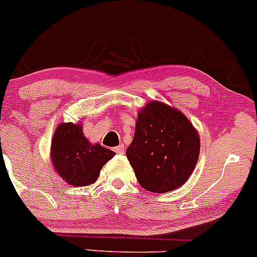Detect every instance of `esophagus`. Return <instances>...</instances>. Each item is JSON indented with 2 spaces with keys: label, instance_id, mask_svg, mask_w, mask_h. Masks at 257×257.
I'll return each instance as SVG.
<instances>
[{
  "label": "esophagus",
  "instance_id": "esophagus-1",
  "mask_svg": "<svg viewBox=\"0 0 257 257\" xmlns=\"http://www.w3.org/2000/svg\"><path fill=\"white\" fill-rule=\"evenodd\" d=\"M115 152L118 153V155H123V153H125V147H123V145L115 147Z\"/></svg>",
  "mask_w": 257,
  "mask_h": 257
}]
</instances>
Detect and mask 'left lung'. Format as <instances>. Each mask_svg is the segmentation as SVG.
Here are the masks:
<instances>
[{"instance_id":"obj_1","label":"left lung","mask_w":257,"mask_h":257,"mask_svg":"<svg viewBox=\"0 0 257 257\" xmlns=\"http://www.w3.org/2000/svg\"><path fill=\"white\" fill-rule=\"evenodd\" d=\"M199 151V135L186 116L163 102L151 101L140 110L126 156L141 187L166 193L186 183Z\"/></svg>"}]
</instances>
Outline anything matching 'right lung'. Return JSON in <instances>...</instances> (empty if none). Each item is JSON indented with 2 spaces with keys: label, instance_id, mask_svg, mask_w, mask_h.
Listing matches in <instances>:
<instances>
[{
  "label": "right lung",
  "instance_id": "obj_1",
  "mask_svg": "<svg viewBox=\"0 0 257 257\" xmlns=\"http://www.w3.org/2000/svg\"><path fill=\"white\" fill-rule=\"evenodd\" d=\"M113 156L115 152L101 145L90 144L80 123H60L52 139L50 160L54 169L74 187L94 183L100 169Z\"/></svg>",
  "mask_w": 257,
  "mask_h": 257
}]
</instances>
